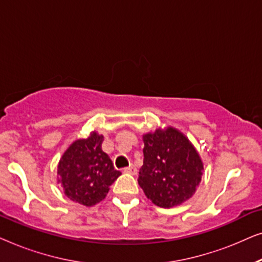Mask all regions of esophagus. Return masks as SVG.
<instances>
[{"label":"esophagus","mask_w":262,"mask_h":262,"mask_svg":"<svg viewBox=\"0 0 262 262\" xmlns=\"http://www.w3.org/2000/svg\"><path fill=\"white\" fill-rule=\"evenodd\" d=\"M124 171H125V173L135 175V174H137V168L134 167V166H130V167H127V168H124Z\"/></svg>","instance_id":"obj_1"}]
</instances>
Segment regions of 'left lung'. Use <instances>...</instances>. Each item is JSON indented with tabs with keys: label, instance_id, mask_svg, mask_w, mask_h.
Returning a JSON list of instances; mask_svg holds the SVG:
<instances>
[{
	"label": "left lung",
	"instance_id": "obj_1",
	"mask_svg": "<svg viewBox=\"0 0 262 262\" xmlns=\"http://www.w3.org/2000/svg\"><path fill=\"white\" fill-rule=\"evenodd\" d=\"M144 160L138 185L146 198L164 209L192 198L204 173V163L194 145L173 126L143 135Z\"/></svg>",
	"mask_w": 262,
	"mask_h": 262
}]
</instances>
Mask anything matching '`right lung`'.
I'll return each instance as SVG.
<instances>
[{"label": "right lung", "mask_w": 262, "mask_h": 262, "mask_svg": "<svg viewBox=\"0 0 262 262\" xmlns=\"http://www.w3.org/2000/svg\"><path fill=\"white\" fill-rule=\"evenodd\" d=\"M103 136L92 131L87 138L71 143L58 162V182L68 198L93 206L106 198L110 186L121 175L102 151Z\"/></svg>", "instance_id": "obj_1"}]
</instances>
